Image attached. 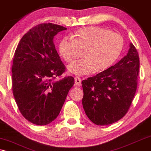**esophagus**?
Instances as JSON below:
<instances>
[{
    "label": "esophagus",
    "instance_id": "esophagus-1",
    "mask_svg": "<svg viewBox=\"0 0 151 151\" xmlns=\"http://www.w3.org/2000/svg\"><path fill=\"white\" fill-rule=\"evenodd\" d=\"M75 84L78 86H81V79L79 77H75Z\"/></svg>",
    "mask_w": 151,
    "mask_h": 151
}]
</instances>
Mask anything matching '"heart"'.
I'll return each mask as SVG.
<instances>
[{"label":"heart","mask_w":151,"mask_h":151,"mask_svg":"<svg viewBox=\"0 0 151 151\" xmlns=\"http://www.w3.org/2000/svg\"><path fill=\"white\" fill-rule=\"evenodd\" d=\"M71 38H64L60 41V55L66 62L73 61L84 50V58L78 60L68 66L70 73L78 76L103 71L118 58L124 47L120 35L107 29L88 26L78 29Z\"/></svg>","instance_id":"heart-1"}]
</instances>
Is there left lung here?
Segmentation results:
<instances>
[{
    "instance_id": "left-lung-1",
    "label": "left lung",
    "mask_w": 151,
    "mask_h": 151,
    "mask_svg": "<svg viewBox=\"0 0 151 151\" xmlns=\"http://www.w3.org/2000/svg\"><path fill=\"white\" fill-rule=\"evenodd\" d=\"M139 68L137 49L130 43L127 55L118 63L82 82V106L92 122L111 124L127 114L137 90Z\"/></svg>"
}]
</instances>
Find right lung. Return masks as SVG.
<instances>
[{
	"instance_id": "right-lung-1",
	"label": "right lung",
	"mask_w": 151,
	"mask_h": 151,
	"mask_svg": "<svg viewBox=\"0 0 151 151\" xmlns=\"http://www.w3.org/2000/svg\"><path fill=\"white\" fill-rule=\"evenodd\" d=\"M67 29L52 23H42L22 36L16 49L12 67V91L24 118L36 125H47L58 117L74 78L55 80L65 66L55 49L53 38Z\"/></svg>"
}]
</instances>
